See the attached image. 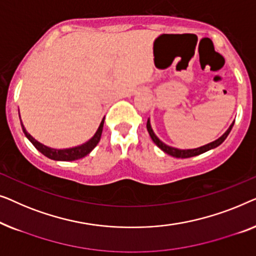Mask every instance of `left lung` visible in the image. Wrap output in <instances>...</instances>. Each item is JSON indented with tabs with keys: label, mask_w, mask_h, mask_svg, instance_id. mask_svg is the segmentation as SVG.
<instances>
[{
	"label": "left lung",
	"mask_w": 256,
	"mask_h": 256,
	"mask_svg": "<svg viewBox=\"0 0 256 256\" xmlns=\"http://www.w3.org/2000/svg\"><path fill=\"white\" fill-rule=\"evenodd\" d=\"M233 125H234V122H233V123L230 125V128L226 130V132L224 133V134H222V136H219L218 139H216L214 142H208L204 146L197 147V148H190V150H180V148H175V147L166 145L164 142H161V140L158 138L156 133H154L153 128H152V125H150V118L147 120L146 128H147V131H148V133H150V136L153 140V142L156 144V145L159 147L161 150H164V152L167 153L168 156H172L174 158H181V159H186V158H192V156H200V154H202V153H205V152H208V150H214V148H216V147H218L219 145H220V144L224 142V140L226 138H228V136L230 134V132H231Z\"/></svg>",
	"instance_id": "left-lung-1"
}]
</instances>
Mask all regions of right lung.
Listing matches in <instances>:
<instances>
[{
    "label": "right lung",
    "instance_id": "add662e5",
    "mask_svg": "<svg viewBox=\"0 0 256 256\" xmlns=\"http://www.w3.org/2000/svg\"><path fill=\"white\" fill-rule=\"evenodd\" d=\"M18 114H20V109H18ZM20 125H22V128H23L25 136L30 140V142H32V145H34L36 148L39 150V152H40L42 154H44L45 156H48V159H52L56 161H74V160L82 159V158L88 156V154L90 153L92 150L97 146V144H98L100 139V136H102L104 118L102 120V122H100V126H98V128H97V131L95 132V134H94L92 138L88 140V142L82 144V145L70 147V148H61V150L52 148V147L46 146V145H44V144L39 142L38 140H36L34 136H32L30 133L26 131V130H25L23 123H22V120H20Z\"/></svg>",
    "mask_w": 256,
    "mask_h": 256
}]
</instances>
